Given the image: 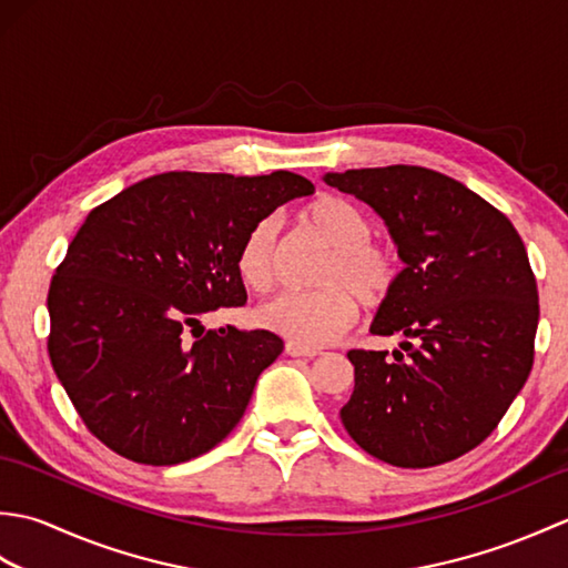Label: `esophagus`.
<instances>
[{
  "instance_id": "34e87169",
  "label": "esophagus",
  "mask_w": 568,
  "mask_h": 568,
  "mask_svg": "<svg viewBox=\"0 0 568 568\" xmlns=\"http://www.w3.org/2000/svg\"><path fill=\"white\" fill-rule=\"evenodd\" d=\"M285 354L287 356H295V358H315V356H320L322 352L320 348H312V346H303V344H295V342H287L285 344Z\"/></svg>"
}]
</instances>
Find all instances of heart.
Masks as SVG:
<instances>
[{
  "label": "heart",
  "mask_w": 568,
  "mask_h": 568,
  "mask_svg": "<svg viewBox=\"0 0 568 568\" xmlns=\"http://www.w3.org/2000/svg\"><path fill=\"white\" fill-rule=\"evenodd\" d=\"M303 222L332 246L317 273L320 291L285 293L258 310L265 329L303 346L329 344L356 320V300L366 307L388 303L403 275L400 253L371 236V216L339 195H320L303 207ZM236 273L251 293L265 295L281 281V234L275 220H261L241 239Z\"/></svg>",
  "instance_id": "obj_1"
}]
</instances>
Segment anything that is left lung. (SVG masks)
Masks as SVG:
<instances>
[{
	"instance_id": "obj_1",
	"label": "left lung",
	"mask_w": 568,
	"mask_h": 568,
	"mask_svg": "<svg viewBox=\"0 0 568 568\" xmlns=\"http://www.w3.org/2000/svg\"><path fill=\"white\" fill-rule=\"evenodd\" d=\"M324 183L371 204L405 263L371 324L405 336L400 352H348V437L400 468L454 462L498 427L532 371L539 297L523 239L500 210L429 168H361Z\"/></svg>"
}]
</instances>
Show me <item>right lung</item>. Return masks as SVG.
<instances>
[{"label": "right lung", "instance_id": "right-lung-1", "mask_svg": "<svg viewBox=\"0 0 568 568\" xmlns=\"http://www.w3.org/2000/svg\"><path fill=\"white\" fill-rule=\"evenodd\" d=\"M307 178L161 173L94 207L48 287V356L94 437L136 464L173 466L220 444L283 352L268 329H200L241 307L236 251Z\"/></svg>", "mask_w": 568, "mask_h": 568}]
</instances>
